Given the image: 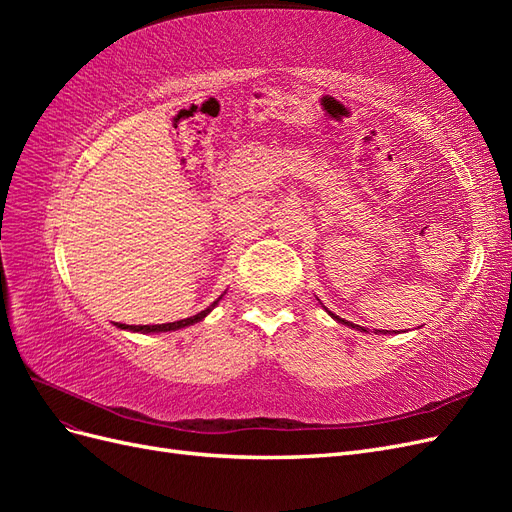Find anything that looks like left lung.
<instances>
[{"mask_svg": "<svg viewBox=\"0 0 512 512\" xmlns=\"http://www.w3.org/2000/svg\"><path fill=\"white\" fill-rule=\"evenodd\" d=\"M329 314H331V312H329ZM331 316H333L337 322L346 324V327H352V329H356V331L367 333V329H365V327H361V324H352V322H348V320H344V318H339V316H335V314H331ZM374 333H376V335H380V333H382V335H386V333H389V331H384V329H382V331H380V329H374Z\"/></svg>", "mask_w": 512, "mask_h": 512, "instance_id": "left-lung-1", "label": "left lung"}]
</instances>
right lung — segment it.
<instances>
[{
    "instance_id": "add662e5",
    "label": "right lung",
    "mask_w": 512,
    "mask_h": 512,
    "mask_svg": "<svg viewBox=\"0 0 512 512\" xmlns=\"http://www.w3.org/2000/svg\"><path fill=\"white\" fill-rule=\"evenodd\" d=\"M220 299H222V297L215 299L207 309H203V312L196 314V316H192V318H183V320H177V322H166V324H138V327H128V324H117V327H119V329H128V331H136V333H166V331L185 329V327H190V324L203 320V318L211 312V309L220 303Z\"/></svg>"
}]
</instances>
